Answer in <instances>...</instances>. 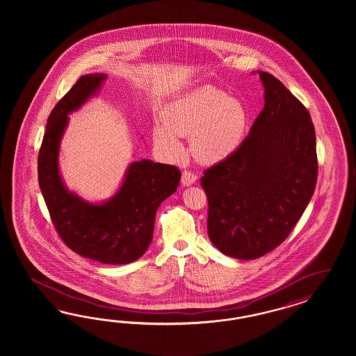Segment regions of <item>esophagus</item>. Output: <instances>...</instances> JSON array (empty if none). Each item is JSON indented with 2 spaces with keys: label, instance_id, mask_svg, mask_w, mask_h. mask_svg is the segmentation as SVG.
I'll list each match as a JSON object with an SVG mask.
<instances>
[{
  "label": "esophagus",
  "instance_id": "1",
  "mask_svg": "<svg viewBox=\"0 0 356 356\" xmlns=\"http://www.w3.org/2000/svg\"><path fill=\"white\" fill-rule=\"evenodd\" d=\"M197 181V176L195 173L189 172V171H184L183 176H181V183L184 186H191Z\"/></svg>",
  "mask_w": 356,
  "mask_h": 356
}]
</instances>
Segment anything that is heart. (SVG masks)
Here are the masks:
<instances>
[{
  "instance_id": "1",
  "label": "heart",
  "mask_w": 356,
  "mask_h": 356,
  "mask_svg": "<svg viewBox=\"0 0 356 356\" xmlns=\"http://www.w3.org/2000/svg\"><path fill=\"white\" fill-rule=\"evenodd\" d=\"M163 118L164 122L154 125L152 138L164 156H183L180 137L191 136L197 159L219 163L240 149L248 133L250 116L244 103L206 85L173 99L164 108Z\"/></svg>"
}]
</instances>
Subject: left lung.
Here are the masks:
<instances>
[{
	"instance_id": "8db88e82",
	"label": "left lung",
	"mask_w": 356,
	"mask_h": 356,
	"mask_svg": "<svg viewBox=\"0 0 356 356\" xmlns=\"http://www.w3.org/2000/svg\"><path fill=\"white\" fill-rule=\"evenodd\" d=\"M259 74L265 107L240 149L206 170L207 232L223 254L254 259L290 235L317 181L309 112L275 76Z\"/></svg>"
}]
</instances>
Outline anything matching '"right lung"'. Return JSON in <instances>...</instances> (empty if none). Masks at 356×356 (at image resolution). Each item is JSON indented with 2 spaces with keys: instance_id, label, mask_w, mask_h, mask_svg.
<instances>
[{
  "instance_id": "obj_1",
  "label": "right lung",
  "mask_w": 356,
  "mask_h": 356,
  "mask_svg": "<svg viewBox=\"0 0 356 356\" xmlns=\"http://www.w3.org/2000/svg\"><path fill=\"white\" fill-rule=\"evenodd\" d=\"M107 74L82 76L51 112L38 159L39 185L54 227L65 244L82 257L125 265L149 248L158 207L172 195L181 172L150 159L131 162L118 191L91 202L70 191L60 171V145L69 115L100 92Z\"/></svg>"
}]
</instances>
